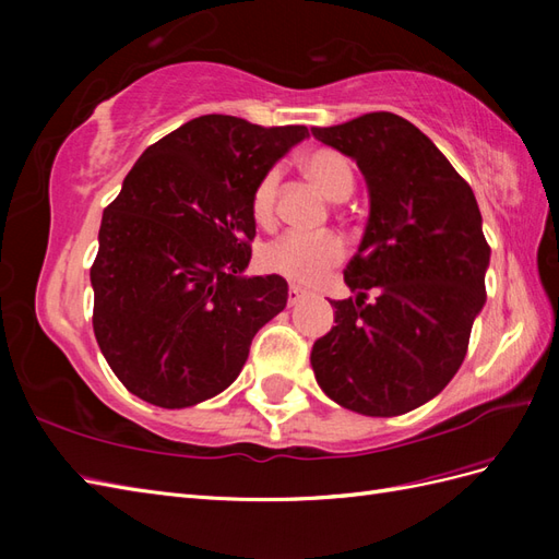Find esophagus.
<instances>
[{
  "label": "esophagus",
  "instance_id": "obj_1",
  "mask_svg": "<svg viewBox=\"0 0 559 559\" xmlns=\"http://www.w3.org/2000/svg\"><path fill=\"white\" fill-rule=\"evenodd\" d=\"M302 298H305V290H302L300 286H290V288H288V305L300 302Z\"/></svg>",
  "mask_w": 559,
  "mask_h": 559
}]
</instances>
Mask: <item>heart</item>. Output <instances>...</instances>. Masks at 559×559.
Segmentation results:
<instances>
[{
    "mask_svg": "<svg viewBox=\"0 0 559 559\" xmlns=\"http://www.w3.org/2000/svg\"><path fill=\"white\" fill-rule=\"evenodd\" d=\"M300 165L302 173L310 177L329 199L343 201L350 197L355 187V175L348 158L336 148H312L310 153H305ZM278 182V170H266L259 177V182L252 189V199H249V209H252L254 221L259 225H264V228H269V225L276 221ZM343 257H346V245H343L341 237L334 233H288L261 249L259 259L261 266L269 273L302 283V286H312V283L326 278V273L331 269H336Z\"/></svg>",
    "mask_w": 559,
    "mask_h": 559,
    "instance_id": "obj_1",
    "label": "heart"
}]
</instances>
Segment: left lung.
Instances as JSON below:
<instances>
[{
    "label": "left lung",
    "mask_w": 559,
    "mask_h": 559,
    "mask_svg": "<svg viewBox=\"0 0 559 559\" xmlns=\"http://www.w3.org/2000/svg\"><path fill=\"white\" fill-rule=\"evenodd\" d=\"M312 134L358 163L370 189L362 242L343 271L355 298L329 300L336 326L314 341L312 370L343 408L403 415L435 399L466 358L490 264L478 201L444 153L394 112Z\"/></svg>",
    "instance_id": "obj_1"
}]
</instances>
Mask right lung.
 I'll list each match as a JSON object with an SVG mask.
<instances>
[{"instance_id":"add662e5","label":"right lung","mask_w":559,"mask_h":559,"mask_svg":"<svg viewBox=\"0 0 559 559\" xmlns=\"http://www.w3.org/2000/svg\"><path fill=\"white\" fill-rule=\"evenodd\" d=\"M310 136L201 115L148 146L103 211L91 266L93 331L117 379L160 408L228 389L257 331L283 312L288 283L242 276L259 177Z\"/></svg>"}]
</instances>
